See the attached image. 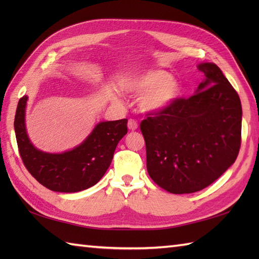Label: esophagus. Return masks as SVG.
Returning a JSON list of instances; mask_svg holds the SVG:
<instances>
[{"label":"esophagus","mask_w":259,"mask_h":259,"mask_svg":"<svg viewBox=\"0 0 259 259\" xmlns=\"http://www.w3.org/2000/svg\"><path fill=\"white\" fill-rule=\"evenodd\" d=\"M128 128L130 130H133V131L137 130V129H138V122H137L135 119H129V121H128Z\"/></svg>","instance_id":"esophagus-1"}]
</instances>
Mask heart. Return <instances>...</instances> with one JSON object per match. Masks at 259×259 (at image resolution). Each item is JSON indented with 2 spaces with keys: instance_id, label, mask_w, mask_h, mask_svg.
<instances>
[{
  "instance_id": "heart-1",
  "label": "heart",
  "mask_w": 259,
  "mask_h": 259,
  "mask_svg": "<svg viewBox=\"0 0 259 259\" xmlns=\"http://www.w3.org/2000/svg\"><path fill=\"white\" fill-rule=\"evenodd\" d=\"M128 90L135 96L146 95L141 100L145 111L156 112L167 108L179 93V83L166 71L151 70L134 76Z\"/></svg>"
}]
</instances>
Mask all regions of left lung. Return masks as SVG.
Returning <instances> with one entry per match:
<instances>
[{
    "instance_id": "left-lung-1",
    "label": "left lung",
    "mask_w": 259,
    "mask_h": 259,
    "mask_svg": "<svg viewBox=\"0 0 259 259\" xmlns=\"http://www.w3.org/2000/svg\"><path fill=\"white\" fill-rule=\"evenodd\" d=\"M198 70L206 79L195 95L175 99L140 123L148 174L171 194H191L211 185L240 149L238 93L214 63H201Z\"/></svg>"
}]
</instances>
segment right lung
<instances>
[{"instance_id": "1", "label": "right lung", "mask_w": 259, "mask_h": 259, "mask_svg": "<svg viewBox=\"0 0 259 259\" xmlns=\"http://www.w3.org/2000/svg\"><path fill=\"white\" fill-rule=\"evenodd\" d=\"M26 96L19 100L14 130L20 156L27 171L53 191L76 192L95 186L111 163L118 142L128 133V120L98 123L91 135L74 149L63 153H48L33 147L26 135Z\"/></svg>"}]
</instances>
